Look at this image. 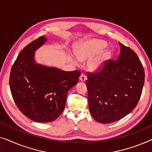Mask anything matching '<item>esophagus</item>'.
<instances>
[{"mask_svg": "<svg viewBox=\"0 0 152 152\" xmlns=\"http://www.w3.org/2000/svg\"><path fill=\"white\" fill-rule=\"evenodd\" d=\"M86 80V76L84 73H82L80 77V80L82 81V82H85Z\"/></svg>", "mask_w": 152, "mask_h": 152, "instance_id": "esophagus-1", "label": "esophagus"}]
</instances>
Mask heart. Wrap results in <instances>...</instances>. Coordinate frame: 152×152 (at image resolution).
Here are the masks:
<instances>
[{
	"mask_svg": "<svg viewBox=\"0 0 152 152\" xmlns=\"http://www.w3.org/2000/svg\"><path fill=\"white\" fill-rule=\"evenodd\" d=\"M107 47V43L101 40H93L91 41H87L80 45L75 51L76 57L77 59L80 61H84L86 60L90 59L91 58L94 57L95 55L99 53ZM109 55V53H104L101 57L97 58L94 61H91L89 63V68L91 70H95L100 68L104 62L107 59L108 56ZM72 62L78 65L79 62L75 59H72Z\"/></svg>",
	"mask_w": 152,
	"mask_h": 152,
	"instance_id": "1",
	"label": "heart"
}]
</instances>
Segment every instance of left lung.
<instances>
[{
	"mask_svg": "<svg viewBox=\"0 0 152 152\" xmlns=\"http://www.w3.org/2000/svg\"><path fill=\"white\" fill-rule=\"evenodd\" d=\"M117 60H109L94 72H88L89 111L103 124L124 118L136 108L145 82V70L136 53L119 42Z\"/></svg>",
	"mask_w": 152,
	"mask_h": 152,
	"instance_id": "8db88e82",
	"label": "left lung"
}]
</instances>
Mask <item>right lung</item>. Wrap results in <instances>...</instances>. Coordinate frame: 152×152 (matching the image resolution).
<instances>
[{
    "label": "right lung",
    "instance_id": "1",
    "mask_svg": "<svg viewBox=\"0 0 152 152\" xmlns=\"http://www.w3.org/2000/svg\"><path fill=\"white\" fill-rule=\"evenodd\" d=\"M41 36L27 45L12 66L10 87L14 102L23 114L37 122L57 119L63 112L68 91L79 80V70L64 71L37 64L34 51L45 41Z\"/></svg>",
    "mask_w": 152,
    "mask_h": 152
}]
</instances>
